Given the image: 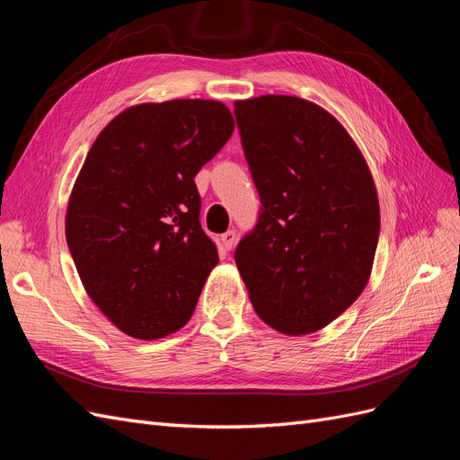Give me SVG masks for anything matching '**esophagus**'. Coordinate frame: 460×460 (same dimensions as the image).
Instances as JSON below:
<instances>
[{
    "label": "esophagus",
    "instance_id": "1",
    "mask_svg": "<svg viewBox=\"0 0 460 460\" xmlns=\"http://www.w3.org/2000/svg\"><path fill=\"white\" fill-rule=\"evenodd\" d=\"M220 242H222V247H225V252H230V249L235 243V230H228V232L222 234Z\"/></svg>",
    "mask_w": 460,
    "mask_h": 460
}]
</instances>
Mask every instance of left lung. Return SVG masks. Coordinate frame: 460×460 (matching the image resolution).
Returning <instances> with one entry per match:
<instances>
[{
	"mask_svg": "<svg viewBox=\"0 0 460 460\" xmlns=\"http://www.w3.org/2000/svg\"><path fill=\"white\" fill-rule=\"evenodd\" d=\"M261 198L234 261L257 314L301 336L328 326L365 289L380 235L367 161L328 111L294 95L235 102Z\"/></svg>",
	"mask_w": 460,
	"mask_h": 460,
	"instance_id": "left-lung-1",
	"label": "left lung"
}]
</instances>
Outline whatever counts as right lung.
I'll use <instances>...</instances> for the list:
<instances>
[{
  "label": "right lung",
  "mask_w": 460,
  "mask_h": 460,
  "mask_svg": "<svg viewBox=\"0 0 460 460\" xmlns=\"http://www.w3.org/2000/svg\"><path fill=\"white\" fill-rule=\"evenodd\" d=\"M232 132L218 102L142 103L88 151L66 208L68 252L92 301L132 338L182 328L217 267L193 178Z\"/></svg>",
  "instance_id": "1"
}]
</instances>
